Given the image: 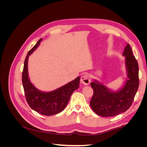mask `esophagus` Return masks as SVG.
<instances>
[{"label":"esophagus","mask_w":147,"mask_h":147,"mask_svg":"<svg viewBox=\"0 0 147 147\" xmlns=\"http://www.w3.org/2000/svg\"><path fill=\"white\" fill-rule=\"evenodd\" d=\"M81 83L84 84V85H88V84H90L91 82V80L90 78V77L88 75H83L82 76L80 79Z\"/></svg>","instance_id":"esophagus-1"}]
</instances>
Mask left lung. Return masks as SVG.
Wrapping results in <instances>:
<instances>
[{
	"label": "left lung",
	"mask_w": 147,
	"mask_h": 147,
	"mask_svg": "<svg viewBox=\"0 0 147 147\" xmlns=\"http://www.w3.org/2000/svg\"><path fill=\"white\" fill-rule=\"evenodd\" d=\"M123 55L125 56L127 79L125 85L117 92L110 91L97 81L91 83L93 96L90 106L99 116L109 117L123 113L131 106L139 85V65L129 45L124 48Z\"/></svg>",
	"instance_id": "8db88e82"
}]
</instances>
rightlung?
<instances>
[{
  "mask_svg": "<svg viewBox=\"0 0 147 147\" xmlns=\"http://www.w3.org/2000/svg\"><path fill=\"white\" fill-rule=\"evenodd\" d=\"M42 39H40L29 51L26 57L22 74V82L26 99L30 107L42 115L50 116L61 112L65 109L73 92L79 88L80 78L78 77L74 80L51 92H43L35 88L28 77V62L29 56L37 48Z\"/></svg>",
  "mask_w": 147,
  "mask_h": 147,
  "instance_id": "right-lung-1",
  "label": "right lung"
}]
</instances>
